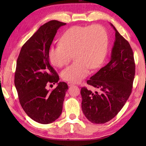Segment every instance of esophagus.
<instances>
[{
  "mask_svg": "<svg viewBox=\"0 0 146 146\" xmlns=\"http://www.w3.org/2000/svg\"><path fill=\"white\" fill-rule=\"evenodd\" d=\"M67 84H68V85L69 86H73V85H74V83H73V82H68V83H67Z\"/></svg>",
  "mask_w": 146,
  "mask_h": 146,
  "instance_id": "obj_1",
  "label": "esophagus"
}]
</instances>
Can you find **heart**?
I'll use <instances>...</instances> for the list:
<instances>
[{
    "mask_svg": "<svg viewBox=\"0 0 146 146\" xmlns=\"http://www.w3.org/2000/svg\"><path fill=\"white\" fill-rule=\"evenodd\" d=\"M108 38L106 31L100 25L74 26L68 29L60 40V44L49 49L51 63L57 67L67 64L75 54L76 61L62 71L64 80L79 82L92 70L100 66L106 56Z\"/></svg>",
    "mask_w": 146,
    "mask_h": 146,
    "instance_id": "obj_1",
    "label": "heart"
}]
</instances>
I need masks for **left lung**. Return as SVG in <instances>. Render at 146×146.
<instances>
[{
	"instance_id": "1",
	"label": "left lung",
	"mask_w": 146,
	"mask_h": 146,
	"mask_svg": "<svg viewBox=\"0 0 146 146\" xmlns=\"http://www.w3.org/2000/svg\"><path fill=\"white\" fill-rule=\"evenodd\" d=\"M111 52L110 61L87 80L98 91L81 89L82 108L89 121L104 123L122 109L132 92L135 76L134 54L129 42L117 31Z\"/></svg>"
}]
</instances>
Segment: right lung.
Masks as SVG:
<instances>
[{
	"mask_svg": "<svg viewBox=\"0 0 146 146\" xmlns=\"http://www.w3.org/2000/svg\"><path fill=\"white\" fill-rule=\"evenodd\" d=\"M66 23L50 21L41 26L22 47L15 72L14 84L23 110L36 122L48 124L61 114L68 89L49 63L48 51L61 26ZM57 83L52 91L48 84Z\"/></svg>",
	"mask_w": 146,
	"mask_h": 146,
	"instance_id": "1",
	"label": "right lung"
}]
</instances>
